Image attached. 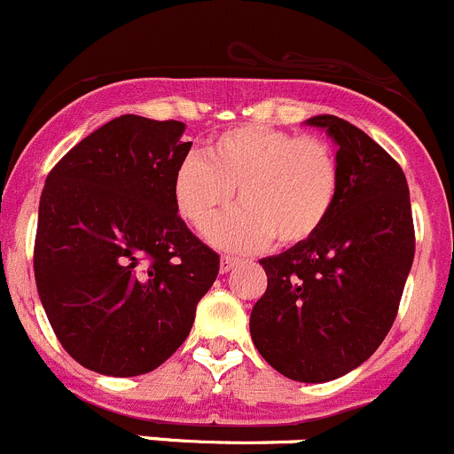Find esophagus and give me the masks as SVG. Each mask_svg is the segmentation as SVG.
<instances>
[{
    "instance_id": "1",
    "label": "esophagus",
    "mask_w": 454,
    "mask_h": 454,
    "mask_svg": "<svg viewBox=\"0 0 454 454\" xmlns=\"http://www.w3.org/2000/svg\"><path fill=\"white\" fill-rule=\"evenodd\" d=\"M236 262H239V261H236L234 256H223V258H220V271H223V274H227V271H230L231 267L236 265Z\"/></svg>"
}]
</instances>
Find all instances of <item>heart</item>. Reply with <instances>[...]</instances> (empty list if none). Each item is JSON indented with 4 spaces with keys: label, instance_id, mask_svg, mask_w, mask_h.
I'll return each instance as SVG.
<instances>
[{
    "label": "heart",
    "instance_id": "heart-1",
    "mask_svg": "<svg viewBox=\"0 0 454 454\" xmlns=\"http://www.w3.org/2000/svg\"><path fill=\"white\" fill-rule=\"evenodd\" d=\"M234 189L240 207L214 224L211 240L236 252L271 239L292 247L330 218L340 189L339 158L323 137L243 124L215 136L202 155H187L171 183L176 209L196 231L209 230Z\"/></svg>",
    "mask_w": 454,
    "mask_h": 454
}]
</instances>
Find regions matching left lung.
Masks as SVG:
<instances>
[{
	"instance_id": "left-lung-1",
	"label": "left lung",
	"mask_w": 454,
	"mask_h": 454,
	"mask_svg": "<svg viewBox=\"0 0 454 454\" xmlns=\"http://www.w3.org/2000/svg\"><path fill=\"white\" fill-rule=\"evenodd\" d=\"M308 124L339 145V198L318 234L262 258L267 289L249 332L280 374L323 383L370 359L390 332L412 267L414 224L403 169L383 146L336 115Z\"/></svg>"
}]
</instances>
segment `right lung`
Here are the masks:
<instances>
[{"label": "right lung", "instance_id": "1", "mask_svg": "<svg viewBox=\"0 0 454 454\" xmlns=\"http://www.w3.org/2000/svg\"><path fill=\"white\" fill-rule=\"evenodd\" d=\"M178 120L120 115L77 142L46 178L35 283L51 327L77 364L137 377L184 343L220 256L174 202L192 142Z\"/></svg>", "mask_w": 454, "mask_h": 454}]
</instances>
